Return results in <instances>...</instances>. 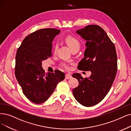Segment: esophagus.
Masks as SVG:
<instances>
[{
    "mask_svg": "<svg viewBox=\"0 0 131 131\" xmlns=\"http://www.w3.org/2000/svg\"><path fill=\"white\" fill-rule=\"evenodd\" d=\"M72 77V76L70 74H67L66 75V79L67 80H69V79H70V78Z\"/></svg>",
    "mask_w": 131,
    "mask_h": 131,
    "instance_id": "34e87169",
    "label": "esophagus"
}]
</instances>
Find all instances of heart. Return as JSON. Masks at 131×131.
I'll return each mask as SVG.
<instances>
[{"instance_id": "1", "label": "heart", "mask_w": 131, "mask_h": 131, "mask_svg": "<svg viewBox=\"0 0 131 131\" xmlns=\"http://www.w3.org/2000/svg\"><path fill=\"white\" fill-rule=\"evenodd\" d=\"M64 41L69 47L71 51L74 50H79L81 47V42L80 40L77 38L72 35H68L64 38ZM57 49V46H54V51H56ZM61 66L65 69H68L69 66L66 62H62Z\"/></svg>"}]
</instances>
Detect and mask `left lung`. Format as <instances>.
I'll use <instances>...</instances> for the list:
<instances>
[{
	"mask_svg": "<svg viewBox=\"0 0 131 131\" xmlns=\"http://www.w3.org/2000/svg\"><path fill=\"white\" fill-rule=\"evenodd\" d=\"M76 33L87 41L84 57L78 63V69L90 70L91 75L83 78L74 73L72 76L79 83L72 93L81 105L90 107L101 102L112 85L117 71L116 47L105 31L98 25H88Z\"/></svg>",
	"mask_w": 131,
	"mask_h": 131,
	"instance_id": "8db88e82",
	"label": "left lung"
}]
</instances>
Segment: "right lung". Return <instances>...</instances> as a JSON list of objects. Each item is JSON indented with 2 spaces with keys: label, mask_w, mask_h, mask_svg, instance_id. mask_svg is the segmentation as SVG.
I'll return each instance as SVG.
<instances>
[{
  "label": "right lung",
  "mask_w": 131,
  "mask_h": 131,
  "mask_svg": "<svg viewBox=\"0 0 131 131\" xmlns=\"http://www.w3.org/2000/svg\"><path fill=\"white\" fill-rule=\"evenodd\" d=\"M60 30L43 28L36 30L24 39L15 56V75L25 96L35 104H41L50 96L63 72L45 73L42 61L52 56V41Z\"/></svg>",
  "instance_id": "1"
}]
</instances>
